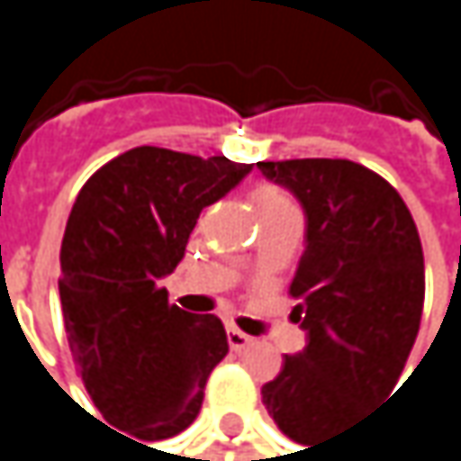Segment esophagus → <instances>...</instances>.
Returning <instances> with one entry per match:
<instances>
[{
  "label": "esophagus",
  "instance_id": "34e87169",
  "mask_svg": "<svg viewBox=\"0 0 461 461\" xmlns=\"http://www.w3.org/2000/svg\"><path fill=\"white\" fill-rule=\"evenodd\" d=\"M227 341H230V347L234 352H242V349H248L253 344V339L248 333H242L240 328H230L227 330Z\"/></svg>",
  "mask_w": 461,
  "mask_h": 461
}]
</instances>
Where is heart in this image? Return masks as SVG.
I'll return each instance as SVG.
<instances>
[{
    "instance_id": "1",
    "label": "heart",
    "mask_w": 461,
    "mask_h": 461,
    "mask_svg": "<svg viewBox=\"0 0 461 461\" xmlns=\"http://www.w3.org/2000/svg\"><path fill=\"white\" fill-rule=\"evenodd\" d=\"M250 200H253V208H256L258 219H261L264 213H269V211H275V208L291 203V197H288L280 186H275V184H256L253 192H250Z\"/></svg>"
}]
</instances>
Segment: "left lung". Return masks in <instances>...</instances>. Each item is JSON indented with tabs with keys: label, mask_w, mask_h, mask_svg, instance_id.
Masks as SVG:
<instances>
[{
	"label": "left lung",
	"mask_w": 461,
	"mask_h": 461,
	"mask_svg": "<svg viewBox=\"0 0 461 461\" xmlns=\"http://www.w3.org/2000/svg\"><path fill=\"white\" fill-rule=\"evenodd\" d=\"M307 213L291 283L307 347L285 355L261 401L283 435L312 446L390 395L424 307V256L411 211L379 173L349 159L258 162Z\"/></svg>",
	"instance_id": "8db88e82"
}]
</instances>
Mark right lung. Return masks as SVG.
<instances>
[{
    "mask_svg": "<svg viewBox=\"0 0 461 461\" xmlns=\"http://www.w3.org/2000/svg\"><path fill=\"white\" fill-rule=\"evenodd\" d=\"M250 167L136 146L98 167L74 200L58 280L68 347L93 406L136 443L186 429L230 352L224 322L170 304L159 280L184 258L200 211Z\"/></svg>",
    "mask_w": 461,
    "mask_h": 461,
    "instance_id": "obj_1",
    "label": "right lung"
}]
</instances>
